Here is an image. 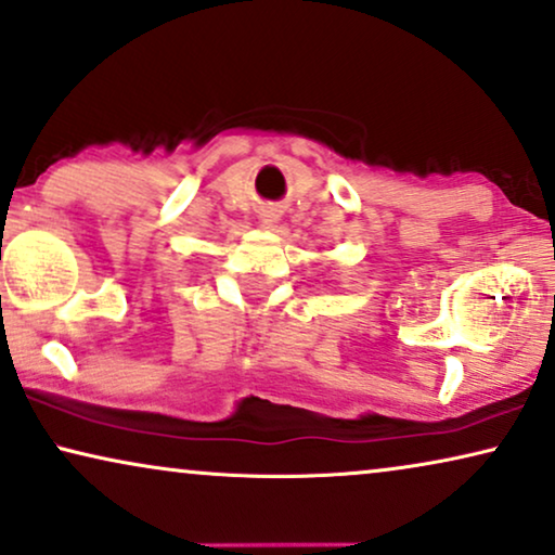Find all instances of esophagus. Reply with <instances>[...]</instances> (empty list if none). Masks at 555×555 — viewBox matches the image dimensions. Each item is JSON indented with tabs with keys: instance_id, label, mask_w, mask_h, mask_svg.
Masks as SVG:
<instances>
[{
	"instance_id": "1",
	"label": "esophagus",
	"mask_w": 555,
	"mask_h": 555,
	"mask_svg": "<svg viewBox=\"0 0 555 555\" xmlns=\"http://www.w3.org/2000/svg\"><path fill=\"white\" fill-rule=\"evenodd\" d=\"M278 211L272 209V207H262L260 211H257V219H260V224L262 227H275V222H278Z\"/></svg>"
}]
</instances>
